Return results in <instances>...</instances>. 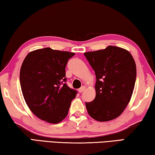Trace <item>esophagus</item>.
Listing matches in <instances>:
<instances>
[{"label": "esophagus", "instance_id": "1", "mask_svg": "<svg viewBox=\"0 0 155 155\" xmlns=\"http://www.w3.org/2000/svg\"><path fill=\"white\" fill-rule=\"evenodd\" d=\"M85 86H82V87H81L79 90H78V91H79V93H82L83 91H85Z\"/></svg>", "mask_w": 155, "mask_h": 155}]
</instances>
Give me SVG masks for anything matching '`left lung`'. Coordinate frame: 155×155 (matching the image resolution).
Returning <instances> with one entry per match:
<instances>
[{"mask_svg":"<svg viewBox=\"0 0 155 155\" xmlns=\"http://www.w3.org/2000/svg\"><path fill=\"white\" fill-rule=\"evenodd\" d=\"M96 74V97L86 103L89 115L99 122L110 121L124 111L130 101L136 80V65L126 49L109 46L84 53Z\"/></svg>","mask_w":155,"mask_h":155,"instance_id":"8db88e82","label":"left lung"}]
</instances>
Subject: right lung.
I'll return each mask as SVG.
<instances>
[{
  "instance_id": "obj_1",
  "label": "right lung",
  "mask_w": 155,
  "mask_h": 155,
  "mask_svg": "<svg viewBox=\"0 0 155 155\" xmlns=\"http://www.w3.org/2000/svg\"><path fill=\"white\" fill-rule=\"evenodd\" d=\"M74 54L45 48L30 52L23 61L21 90L28 108L41 120L57 124L67 116L77 91L64 83L65 69Z\"/></svg>"
}]
</instances>
